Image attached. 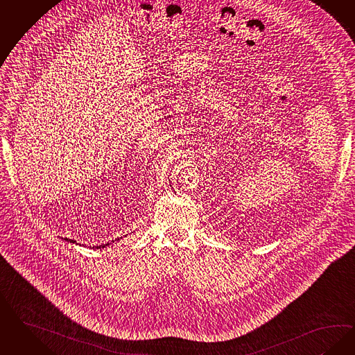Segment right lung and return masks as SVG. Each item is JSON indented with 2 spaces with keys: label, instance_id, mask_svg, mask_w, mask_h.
<instances>
[{
  "label": "right lung",
  "instance_id": "1",
  "mask_svg": "<svg viewBox=\"0 0 355 355\" xmlns=\"http://www.w3.org/2000/svg\"><path fill=\"white\" fill-rule=\"evenodd\" d=\"M119 239V238H117ZM64 241H70V243H76L75 241H71V239H64ZM107 245H110V243H107V244H103V245H99V247H96V248H104V247H107Z\"/></svg>",
  "mask_w": 355,
  "mask_h": 355
}]
</instances>
